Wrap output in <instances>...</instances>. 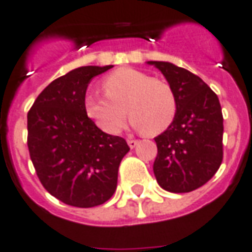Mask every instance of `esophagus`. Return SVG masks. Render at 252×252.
I'll use <instances>...</instances> for the list:
<instances>
[{
	"label": "esophagus",
	"instance_id": "1",
	"mask_svg": "<svg viewBox=\"0 0 252 252\" xmlns=\"http://www.w3.org/2000/svg\"><path fill=\"white\" fill-rule=\"evenodd\" d=\"M138 143H139V140H136V139H132V138L128 139V146H129L131 149H135V147L138 146Z\"/></svg>",
	"mask_w": 252,
	"mask_h": 252
}]
</instances>
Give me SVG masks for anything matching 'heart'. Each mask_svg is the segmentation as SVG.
Returning <instances> with one entry per match:
<instances>
[{
  "label": "heart",
  "mask_w": 252,
  "mask_h": 252,
  "mask_svg": "<svg viewBox=\"0 0 252 252\" xmlns=\"http://www.w3.org/2000/svg\"><path fill=\"white\" fill-rule=\"evenodd\" d=\"M102 89L106 95L91 93L84 98V109L106 133L121 131L126 112L132 126L147 135L161 133L175 120L176 94L162 79L135 68H120L103 77Z\"/></svg>",
  "instance_id": "obj_1"
}]
</instances>
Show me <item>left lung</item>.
Listing matches in <instances>:
<instances>
[{"label":"left lung","mask_w":252,"mask_h":252,"mask_svg":"<svg viewBox=\"0 0 252 252\" xmlns=\"http://www.w3.org/2000/svg\"><path fill=\"white\" fill-rule=\"evenodd\" d=\"M156 65L173 89L177 113L168 129L154 138L153 165L158 184L169 192H191L216 175L224 157V119L217 94L199 76L163 61Z\"/></svg>","instance_id":"8db88e82"}]
</instances>
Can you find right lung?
<instances>
[{"instance_id":"1","label":"right lung","mask_w":252,"mask_h":252,"mask_svg":"<svg viewBox=\"0 0 252 252\" xmlns=\"http://www.w3.org/2000/svg\"><path fill=\"white\" fill-rule=\"evenodd\" d=\"M112 68L80 66L53 80L27 114V146L38 179L65 205L94 207L113 196L126 139L101 131L84 109L90 80Z\"/></svg>"}]
</instances>
